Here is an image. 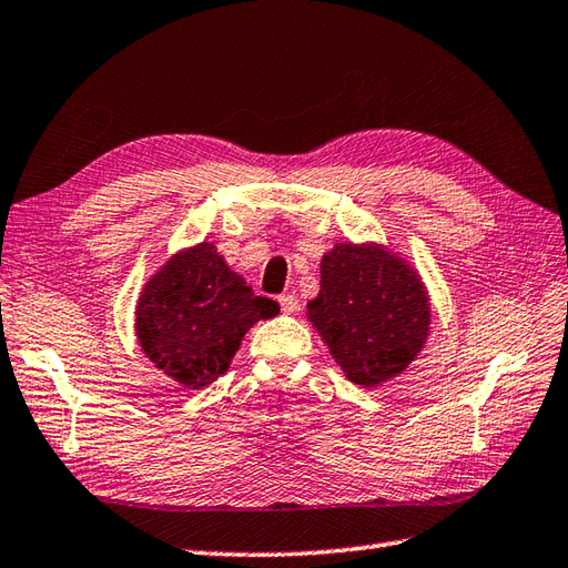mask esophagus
Returning <instances> with one entry per match:
<instances>
[{
	"mask_svg": "<svg viewBox=\"0 0 568 568\" xmlns=\"http://www.w3.org/2000/svg\"><path fill=\"white\" fill-rule=\"evenodd\" d=\"M280 306H282V311L288 313V315L296 313V311H298V296H296V294H282V296H280Z\"/></svg>",
	"mask_w": 568,
	"mask_h": 568,
	"instance_id": "obj_1",
	"label": "esophagus"
}]
</instances>
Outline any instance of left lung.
Wrapping results in <instances>:
<instances>
[{
  "label": "left lung",
  "mask_w": 568,
  "mask_h": 568,
  "mask_svg": "<svg viewBox=\"0 0 568 568\" xmlns=\"http://www.w3.org/2000/svg\"><path fill=\"white\" fill-rule=\"evenodd\" d=\"M308 321L344 376L376 388L424 349L432 306L405 260L383 245L337 243L321 262V294L308 301Z\"/></svg>",
  "instance_id": "left-lung-1"
}]
</instances>
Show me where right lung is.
Wrapping results in <instances>:
<instances>
[{"mask_svg":"<svg viewBox=\"0 0 568 568\" xmlns=\"http://www.w3.org/2000/svg\"><path fill=\"white\" fill-rule=\"evenodd\" d=\"M276 313V301L255 296L212 243H200L151 276L134 325L154 366L197 390L229 371L247 329Z\"/></svg>","mask_w":568,"mask_h":568,"instance_id":"obj_1","label":"right lung"}]
</instances>
